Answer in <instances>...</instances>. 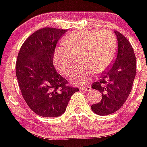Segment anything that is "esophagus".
Instances as JSON below:
<instances>
[{"instance_id": "1", "label": "esophagus", "mask_w": 147, "mask_h": 147, "mask_svg": "<svg viewBox=\"0 0 147 147\" xmlns=\"http://www.w3.org/2000/svg\"><path fill=\"white\" fill-rule=\"evenodd\" d=\"M80 90L84 92H89L91 90V87L90 86H82L80 87Z\"/></svg>"}]
</instances>
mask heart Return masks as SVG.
Returning a JSON list of instances; mask_svg holds the SVG:
<instances>
[{"label": "heart", "mask_w": 147, "mask_h": 147, "mask_svg": "<svg viewBox=\"0 0 147 147\" xmlns=\"http://www.w3.org/2000/svg\"><path fill=\"white\" fill-rule=\"evenodd\" d=\"M63 42L66 47H57L54 64L63 75L69 76L73 69L76 56H80L81 65L72 73L74 82H90L91 75L105 71L112 62L117 48L116 38L108 30H80L65 35Z\"/></svg>", "instance_id": "1"}]
</instances>
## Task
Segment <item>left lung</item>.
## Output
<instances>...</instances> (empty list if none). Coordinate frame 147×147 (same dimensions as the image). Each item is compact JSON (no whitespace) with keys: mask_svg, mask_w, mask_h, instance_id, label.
Here are the masks:
<instances>
[{"mask_svg":"<svg viewBox=\"0 0 147 147\" xmlns=\"http://www.w3.org/2000/svg\"><path fill=\"white\" fill-rule=\"evenodd\" d=\"M118 50L113 64L102 73L100 80L92 88L102 94L100 102L91 106L94 113L102 116L117 112L128 98L136 75V57L128 40L115 31Z\"/></svg>","mask_w":147,"mask_h":147,"instance_id":"left-lung-1","label":"left lung"}]
</instances>
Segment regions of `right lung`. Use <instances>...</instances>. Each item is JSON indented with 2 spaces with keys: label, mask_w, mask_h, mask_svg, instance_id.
<instances>
[{
  "label": "right lung",
  "mask_w": 147,
  "mask_h": 147,
  "mask_svg": "<svg viewBox=\"0 0 147 147\" xmlns=\"http://www.w3.org/2000/svg\"><path fill=\"white\" fill-rule=\"evenodd\" d=\"M67 30L43 28L23 42L18 55L16 73L25 101L38 115L57 117L63 115L78 88L55 69L53 59L56 45Z\"/></svg>",
  "instance_id": "add662e5"
}]
</instances>
